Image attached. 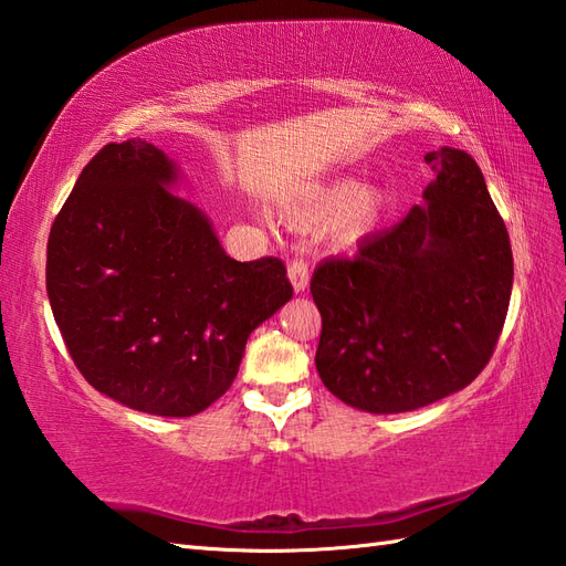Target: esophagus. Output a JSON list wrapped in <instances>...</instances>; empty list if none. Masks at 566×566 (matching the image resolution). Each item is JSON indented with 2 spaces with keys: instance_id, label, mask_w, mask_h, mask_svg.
<instances>
[{
  "instance_id": "1",
  "label": "esophagus",
  "mask_w": 566,
  "mask_h": 566,
  "mask_svg": "<svg viewBox=\"0 0 566 566\" xmlns=\"http://www.w3.org/2000/svg\"><path fill=\"white\" fill-rule=\"evenodd\" d=\"M287 279H291L295 293H305L307 283H310L307 261L305 259H293L291 263H287Z\"/></svg>"
}]
</instances>
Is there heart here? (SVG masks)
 Segmentation results:
<instances>
[{
	"mask_svg": "<svg viewBox=\"0 0 566 566\" xmlns=\"http://www.w3.org/2000/svg\"><path fill=\"white\" fill-rule=\"evenodd\" d=\"M385 208L387 193L382 188H360L356 179H338L312 193L305 203L295 206L291 210V220L300 228H315V224L334 220L336 240L354 244L378 228Z\"/></svg>",
	"mask_w": 566,
	"mask_h": 566,
	"instance_id": "heart-1",
	"label": "heart"
}]
</instances>
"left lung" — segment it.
<instances>
[{"label": "left lung", "instance_id": "obj_1", "mask_svg": "<svg viewBox=\"0 0 566 566\" xmlns=\"http://www.w3.org/2000/svg\"><path fill=\"white\" fill-rule=\"evenodd\" d=\"M423 159L426 206L312 273L317 373L360 411H413L468 387L506 322L513 254L482 169L455 147Z\"/></svg>", "mask_w": 566, "mask_h": 566}]
</instances>
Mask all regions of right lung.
Masks as SVG:
<instances>
[{
  "label": "right lung",
  "mask_w": 566,
  "mask_h": 566,
  "mask_svg": "<svg viewBox=\"0 0 566 566\" xmlns=\"http://www.w3.org/2000/svg\"><path fill=\"white\" fill-rule=\"evenodd\" d=\"M153 143H111L50 228L45 285L74 366L155 417H193L228 392L249 334L293 297L281 259L234 261L208 216L169 188Z\"/></svg>",
  "instance_id": "1"
}]
</instances>
